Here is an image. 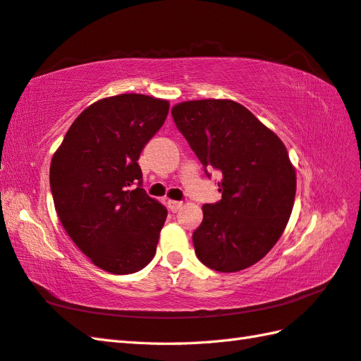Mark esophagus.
Masks as SVG:
<instances>
[{
    "instance_id": "obj_1",
    "label": "esophagus",
    "mask_w": 361,
    "mask_h": 361,
    "mask_svg": "<svg viewBox=\"0 0 361 361\" xmlns=\"http://www.w3.org/2000/svg\"><path fill=\"white\" fill-rule=\"evenodd\" d=\"M181 206H183V203H181V202H176V200H167V208L171 209L172 212L180 211V209H181Z\"/></svg>"
}]
</instances>
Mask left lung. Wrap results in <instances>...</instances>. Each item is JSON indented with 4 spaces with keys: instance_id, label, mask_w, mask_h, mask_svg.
Segmentation results:
<instances>
[{
    "instance_id": "8db88e82",
    "label": "left lung",
    "mask_w": 361,
    "mask_h": 361,
    "mask_svg": "<svg viewBox=\"0 0 361 361\" xmlns=\"http://www.w3.org/2000/svg\"><path fill=\"white\" fill-rule=\"evenodd\" d=\"M172 116L204 169L221 172V200L203 204L192 234L197 257L220 273L255 265L279 240L293 209L296 172L286 145L229 99L180 102Z\"/></svg>"
}]
</instances>
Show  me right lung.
<instances>
[{"label":"right lung","mask_w":361,"mask_h":361,"mask_svg":"<svg viewBox=\"0 0 361 361\" xmlns=\"http://www.w3.org/2000/svg\"><path fill=\"white\" fill-rule=\"evenodd\" d=\"M167 113V101L145 94L101 99L75 118L52 157L57 216L83 255L109 273L140 271L157 252L167 209L141 188L137 159Z\"/></svg>","instance_id":"add662e5"}]
</instances>
